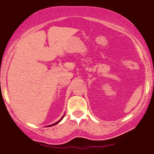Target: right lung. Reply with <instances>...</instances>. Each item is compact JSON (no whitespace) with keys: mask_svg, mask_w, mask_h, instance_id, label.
<instances>
[{"mask_svg":"<svg viewBox=\"0 0 154 154\" xmlns=\"http://www.w3.org/2000/svg\"><path fill=\"white\" fill-rule=\"evenodd\" d=\"M63 118H62V119H60V121H59V122H57V123L54 124V125H50V126H48V127H51V126H54V125H57V124H58V123H59V122H60V121H61V120H62V119H63Z\"/></svg>","mask_w":154,"mask_h":154,"instance_id":"obj_1","label":"right lung"}]
</instances>
